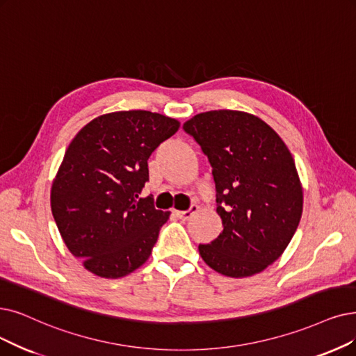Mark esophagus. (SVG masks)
<instances>
[{
	"mask_svg": "<svg viewBox=\"0 0 356 356\" xmlns=\"http://www.w3.org/2000/svg\"><path fill=\"white\" fill-rule=\"evenodd\" d=\"M197 210H198V207H197L195 204H193L188 210L177 211V216H178L179 219H182V220H188V219H191V216L194 215V213H197Z\"/></svg>",
	"mask_w": 356,
	"mask_h": 356,
	"instance_id": "obj_1",
	"label": "esophagus"
}]
</instances>
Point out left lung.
<instances>
[{
  "label": "left lung",
  "instance_id": "1",
  "mask_svg": "<svg viewBox=\"0 0 356 356\" xmlns=\"http://www.w3.org/2000/svg\"><path fill=\"white\" fill-rule=\"evenodd\" d=\"M211 166L223 231L200 244L218 273L247 277L275 263L302 215V187L291 152L260 118L241 111H209L182 125Z\"/></svg>",
  "mask_w": 356,
  "mask_h": 356
}]
</instances>
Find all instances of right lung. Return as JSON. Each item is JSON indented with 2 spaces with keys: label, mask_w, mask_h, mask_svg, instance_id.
I'll return each mask as SVG.
<instances>
[{
  "label": "right lung",
  "mask_w": 356,
  "mask_h": 356,
  "mask_svg": "<svg viewBox=\"0 0 356 356\" xmlns=\"http://www.w3.org/2000/svg\"><path fill=\"white\" fill-rule=\"evenodd\" d=\"M178 129L161 113L121 111L95 118L70 143L51 209L70 252L96 276H127L152 254L169 213L138 194L150 154Z\"/></svg>",
  "instance_id": "obj_1"
}]
</instances>
